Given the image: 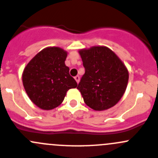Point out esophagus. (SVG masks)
<instances>
[{
	"instance_id": "obj_1",
	"label": "esophagus",
	"mask_w": 158,
	"mask_h": 158,
	"mask_svg": "<svg viewBox=\"0 0 158 158\" xmlns=\"http://www.w3.org/2000/svg\"><path fill=\"white\" fill-rule=\"evenodd\" d=\"M74 79H75V81H77V83H79V81H80V77L78 76V75H77V76H75L74 77Z\"/></svg>"
}]
</instances>
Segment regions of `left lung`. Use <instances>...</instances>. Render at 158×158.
<instances>
[{
  "label": "left lung",
  "instance_id": "1",
  "mask_svg": "<svg viewBox=\"0 0 158 158\" xmlns=\"http://www.w3.org/2000/svg\"><path fill=\"white\" fill-rule=\"evenodd\" d=\"M85 69L77 89L85 104L104 111L118 102L127 89L129 72L125 64L109 48L92 46L79 50Z\"/></svg>",
  "mask_w": 158,
  "mask_h": 158
}]
</instances>
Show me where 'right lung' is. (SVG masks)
Returning <instances> with one entry per match:
<instances>
[{"label":"right lung","instance_id":"1","mask_svg":"<svg viewBox=\"0 0 158 158\" xmlns=\"http://www.w3.org/2000/svg\"><path fill=\"white\" fill-rule=\"evenodd\" d=\"M67 52L62 48L46 47L28 62L22 73V83L30 100L43 110L63 102L67 91L77 86L65 65Z\"/></svg>","mask_w":158,"mask_h":158}]
</instances>
